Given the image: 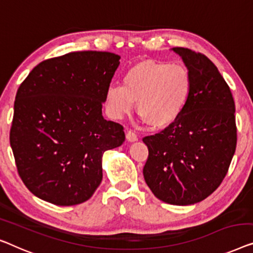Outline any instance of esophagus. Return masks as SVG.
I'll return each mask as SVG.
<instances>
[{"label":"esophagus","instance_id":"34e87169","mask_svg":"<svg viewBox=\"0 0 253 253\" xmlns=\"http://www.w3.org/2000/svg\"><path fill=\"white\" fill-rule=\"evenodd\" d=\"M126 140L127 141H130V142H134V141H137L138 140V135L135 134L133 131H131V130H127L126 131Z\"/></svg>","mask_w":253,"mask_h":253}]
</instances>
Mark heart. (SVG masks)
I'll return each instance as SVG.
<instances>
[{
  "label": "heart",
  "instance_id": "1",
  "mask_svg": "<svg viewBox=\"0 0 253 253\" xmlns=\"http://www.w3.org/2000/svg\"><path fill=\"white\" fill-rule=\"evenodd\" d=\"M192 94L188 69L179 64L142 60L127 69L122 85L113 84L106 92L109 113L121 119L137 111L154 127L169 126L187 106Z\"/></svg>",
  "mask_w": 253,
  "mask_h": 253
}]
</instances>
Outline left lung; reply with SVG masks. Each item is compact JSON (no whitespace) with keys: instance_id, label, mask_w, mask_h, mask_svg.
<instances>
[{"instance_id":"1","label":"left lung","mask_w":253,"mask_h":253,"mask_svg":"<svg viewBox=\"0 0 253 253\" xmlns=\"http://www.w3.org/2000/svg\"><path fill=\"white\" fill-rule=\"evenodd\" d=\"M181 57L192 78V94L181 115L142 141L148 147L146 184L157 199L190 206L214 192L236 148L235 102L228 84L208 57L186 47Z\"/></svg>"}]
</instances>
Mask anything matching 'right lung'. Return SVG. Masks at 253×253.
Returning a JSON list of instances; mask_svg holds the SVG:
<instances>
[{
  "label": "right lung",
  "mask_w": 253,
  "mask_h": 253,
  "mask_svg": "<svg viewBox=\"0 0 253 253\" xmlns=\"http://www.w3.org/2000/svg\"><path fill=\"white\" fill-rule=\"evenodd\" d=\"M121 57L79 51L40 63L14 100L10 145L21 180L39 199L68 207L85 202L102 180V155L126 140L102 116Z\"/></svg>",
  "instance_id": "add662e5"
}]
</instances>
